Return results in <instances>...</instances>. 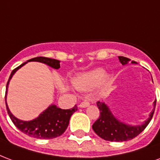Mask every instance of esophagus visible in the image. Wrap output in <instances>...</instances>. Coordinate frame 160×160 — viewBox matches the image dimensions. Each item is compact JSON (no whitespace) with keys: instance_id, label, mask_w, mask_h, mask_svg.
<instances>
[{"instance_id":"1","label":"esophagus","mask_w":160,"mask_h":160,"mask_svg":"<svg viewBox=\"0 0 160 160\" xmlns=\"http://www.w3.org/2000/svg\"><path fill=\"white\" fill-rule=\"evenodd\" d=\"M89 104H90L89 101H88V100H84V101H82L81 104H79V106H80L81 108H85V107H88Z\"/></svg>"}]
</instances>
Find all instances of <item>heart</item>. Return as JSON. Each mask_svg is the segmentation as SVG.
<instances>
[{"mask_svg": "<svg viewBox=\"0 0 160 160\" xmlns=\"http://www.w3.org/2000/svg\"><path fill=\"white\" fill-rule=\"evenodd\" d=\"M104 78H105V71L102 68H96L94 70L78 76L74 79L73 83L78 89L88 90L100 83Z\"/></svg>", "mask_w": 160, "mask_h": 160, "instance_id": "obj_1", "label": "heart"}]
</instances>
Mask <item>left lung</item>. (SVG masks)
<instances>
[{
    "mask_svg": "<svg viewBox=\"0 0 160 160\" xmlns=\"http://www.w3.org/2000/svg\"><path fill=\"white\" fill-rule=\"evenodd\" d=\"M119 60L122 65H127L131 62V59L118 56ZM132 63H136L132 61ZM156 100L154 101V106ZM97 106L99 110V116L98 120L93 124V130L101 138L110 142H124L134 138L139 135L149 124L154 113L155 107L150 114L149 118L145 121V123L140 126H129L124 124L115 118L106 104L103 102H97Z\"/></svg>",
    "mask_w": 160,
    "mask_h": 160,
    "instance_id": "obj_1",
    "label": "left lung"
}]
</instances>
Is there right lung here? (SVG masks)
Segmentation results:
<instances>
[{"instance_id":"1","label":"right lung","mask_w":160,"mask_h":160,"mask_svg":"<svg viewBox=\"0 0 160 160\" xmlns=\"http://www.w3.org/2000/svg\"><path fill=\"white\" fill-rule=\"evenodd\" d=\"M28 62H42L44 64H47L48 66L55 69L60 68V61L44 57V56H39V57L30 59ZM27 62L22 63L19 67H16L14 70H12L7 83L6 94L7 92L8 83L13 74ZM5 100H6V96H5ZM6 106H7V113L10 116L13 124L15 125V127H18L19 130L25 134H27L28 136L38 139H51L62 135L65 131L67 130L72 115L78 110L77 104H75V106L72 109H69V110H62L61 108L56 107V105H51L44 110L42 114H40L39 117H37L33 121H21L13 116L8 109L7 103H6Z\"/></svg>"}]
</instances>
